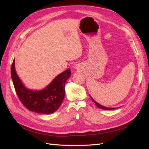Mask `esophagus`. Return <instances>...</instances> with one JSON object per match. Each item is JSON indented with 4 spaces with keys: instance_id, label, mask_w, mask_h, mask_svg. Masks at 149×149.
Instances as JSON below:
<instances>
[{
    "instance_id": "1",
    "label": "esophagus",
    "mask_w": 149,
    "mask_h": 149,
    "mask_svg": "<svg viewBox=\"0 0 149 149\" xmlns=\"http://www.w3.org/2000/svg\"><path fill=\"white\" fill-rule=\"evenodd\" d=\"M75 68H77V66H75Z\"/></svg>"
}]
</instances>
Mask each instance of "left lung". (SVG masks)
I'll return each mask as SVG.
<instances>
[{
	"instance_id": "obj_1",
	"label": "left lung",
	"mask_w": 149,
	"mask_h": 149,
	"mask_svg": "<svg viewBox=\"0 0 149 149\" xmlns=\"http://www.w3.org/2000/svg\"><path fill=\"white\" fill-rule=\"evenodd\" d=\"M90 97H91V100H92L93 102L95 104V105H96V106H97V107H99V108H100V109H105V110H111V109H116L115 107H105V106H104L100 105V104L97 102L91 96H90Z\"/></svg>"
}]
</instances>
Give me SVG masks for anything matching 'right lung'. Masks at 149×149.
<instances>
[{"mask_svg": "<svg viewBox=\"0 0 149 149\" xmlns=\"http://www.w3.org/2000/svg\"><path fill=\"white\" fill-rule=\"evenodd\" d=\"M13 83L17 95L24 106L31 111L51 114L59 109L65 95V83L71 76L70 69L54 79L48 86L40 90H33L24 86L16 72L15 59L11 68Z\"/></svg>", "mask_w": 149, "mask_h": 149, "instance_id": "right-lung-1", "label": "right lung"}]
</instances>
